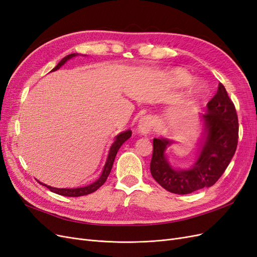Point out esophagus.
<instances>
[{"label": "esophagus", "instance_id": "1", "mask_svg": "<svg viewBox=\"0 0 257 257\" xmlns=\"http://www.w3.org/2000/svg\"><path fill=\"white\" fill-rule=\"evenodd\" d=\"M153 127V121L151 119V116L149 115H145L144 118L141 119L138 124V132L141 135H145L147 136L148 134L151 133Z\"/></svg>", "mask_w": 257, "mask_h": 257}]
</instances>
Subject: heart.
I'll use <instances>...</instances> for the list:
<instances>
[{
    "label": "heart",
    "mask_w": 257,
    "mask_h": 257,
    "mask_svg": "<svg viewBox=\"0 0 257 257\" xmlns=\"http://www.w3.org/2000/svg\"><path fill=\"white\" fill-rule=\"evenodd\" d=\"M168 78L175 87L177 88H184L186 85L190 84L193 77L184 69H174L168 73ZM205 91V84L200 81L194 82L189 90V93L192 96H198L203 94Z\"/></svg>",
    "instance_id": "b5f03b06"
}]
</instances>
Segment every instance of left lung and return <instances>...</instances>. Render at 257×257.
<instances>
[{
	"label": "left lung",
	"instance_id": "1",
	"mask_svg": "<svg viewBox=\"0 0 257 257\" xmlns=\"http://www.w3.org/2000/svg\"><path fill=\"white\" fill-rule=\"evenodd\" d=\"M203 135L198 144L196 161L186 169L174 167L167 159V148L175 142L168 138L153 139L150 172L162 188L175 194H190L212 186L227 168L238 144V116L224 85L219 83L216 94L200 114Z\"/></svg>",
	"mask_w": 257,
	"mask_h": 257
}]
</instances>
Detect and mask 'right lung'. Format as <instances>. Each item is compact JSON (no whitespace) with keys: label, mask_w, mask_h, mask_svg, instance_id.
I'll return each instance as SVG.
<instances>
[{"label":"right lung","mask_w":257,"mask_h":257,"mask_svg":"<svg viewBox=\"0 0 257 257\" xmlns=\"http://www.w3.org/2000/svg\"><path fill=\"white\" fill-rule=\"evenodd\" d=\"M79 56L78 53H72V54H68V56H66L65 58L62 59L58 65L54 67L51 72H54V71H58V69L62 66L64 65L66 62L68 60L73 59L74 57H77ZM132 136V131L131 130H127V131H124L122 132V133L118 134L115 136L114 138V142L112 143V145L110 146V149H109V152H108V157H107V160H106V163L104 165V168H103V172L102 174H100L99 178L97 179V180H95L94 182H92L91 184L89 185H85V186H82V188H76V189H58V188H53V186H50V185H47L45 184L41 181H38V183H41L42 185L46 186V188H48L51 192L56 193V194H59V195H62V196H68V197H78V196H83V195H88V194H91L93 192H95L97 189H99L100 186H102L105 181L107 180L108 176H109L110 172H111V168H112V165H113V162H114V159H115V155L116 153H118V150L120 149V147L125 143L127 139Z\"/></svg>","instance_id":"obj_1"}]
</instances>
